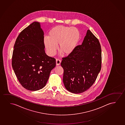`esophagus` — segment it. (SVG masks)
I'll list each match as a JSON object with an SVG mask.
<instances>
[{"instance_id": "esophagus-1", "label": "esophagus", "mask_w": 125, "mask_h": 125, "mask_svg": "<svg viewBox=\"0 0 125 125\" xmlns=\"http://www.w3.org/2000/svg\"><path fill=\"white\" fill-rule=\"evenodd\" d=\"M61 63V61L59 59H57L56 60V63L57 65H59Z\"/></svg>"}]
</instances>
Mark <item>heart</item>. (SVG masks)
I'll use <instances>...</instances> for the list:
<instances>
[{
    "instance_id": "1",
    "label": "heart",
    "mask_w": 125,
    "mask_h": 125,
    "mask_svg": "<svg viewBox=\"0 0 125 125\" xmlns=\"http://www.w3.org/2000/svg\"><path fill=\"white\" fill-rule=\"evenodd\" d=\"M80 39V33L77 28L58 26L49 32L48 37L44 39V44L49 56L54 55L58 44L59 51L64 54L68 55L76 49Z\"/></svg>"
}]
</instances>
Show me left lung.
<instances>
[{"label": "left lung", "mask_w": 125, "mask_h": 125, "mask_svg": "<svg viewBox=\"0 0 125 125\" xmlns=\"http://www.w3.org/2000/svg\"><path fill=\"white\" fill-rule=\"evenodd\" d=\"M101 60L99 41L88 30L82 44L62 58L61 66L63 69V81L66 89L75 94L88 89L101 70Z\"/></svg>", "instance_id": "1"}]
</instances>
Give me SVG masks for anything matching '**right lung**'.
<instances>
[{"label": "right lung", "instance_id": "1", "mask_svg": "<svg viewBox=\"0 0 125 125\" xmlns=\"http://www.w3.org/2000/svg\"><path fill=\"white\" fill-rule=\"evenodd\" d=\"M14 48L12 67L20 84L28 90L43 88L55 67L56 60L45 54L40 23L34 22L22 31Z\"/></svg>", "mask_w": 125, "mask_h": 125}]
</instances>
